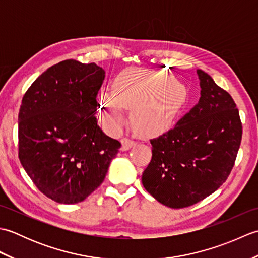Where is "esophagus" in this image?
I'll list each match as a JSON object with an SVG mask.
<instances>
[{"label":"esophagus","instance_id":"obj_1","mask_svg":"<svg viewBox=\"0 0 258 258\" xmlns=\"http://www.w3.org/2000/svg\"><path fill=\"white\" fill-rule=\"evenodd\" d=\"M120 143H122V147H120V150L122 151H127L131 149V147L136 144L133 140L127 139V138H123L120 140Z\"/></svg>","mask_w":258,"mask_h":258}]
</instances>
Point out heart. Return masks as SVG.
Segmentation results:
<instances>
[{
  "label": "heart",
  "mask_w": 258,
  "mask_h": 258,
  "mask_svg": "<svg viewBox=\"0 0 258 258\" xmlns=\"http://www.w3.org/2000/svg\"><path fill=\"white\" fill-rule=\"evenodd\" d=\"M187 100L186 86L162 71L128 68L115 76L112 91L101 92V118L108 130L119 131L125 108L133 109L132 123L139 132L157 135L177 119Z\"/></svg>",
  "instance_id": "heart-1"
}]
</instances>
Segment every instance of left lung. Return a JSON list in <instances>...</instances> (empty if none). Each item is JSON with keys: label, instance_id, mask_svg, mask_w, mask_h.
Returning a JSON list of instances; mask_svg holds the SVG:
<instances>
[{"label": "left lung", "instance_id": "8db88e82", "mask_svg": "<svg viewBox=\"0 0 258 258\" xmlns=\"http://www.w3.org/2000/svg\"><path fill=\"white\" fill-rule=\"evenodd\" d=\"M199 103L168 132L151 140L152 160L142 175L161 204L183 208L214 193L227 179L242 141V122L232 96L197 70Z\"/></svg>", "mask_w": 258, "mask_h": 258}]
</instances>
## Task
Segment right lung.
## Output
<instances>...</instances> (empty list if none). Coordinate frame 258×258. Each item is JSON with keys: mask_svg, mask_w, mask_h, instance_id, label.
Listing matches in <instances>:
<instances>
[{"mask_svg": "<svg viewBox=\"0 0 258 258\" xmlns=\"http://www.w3.org/2000/svg\"><path fill=\"white\" fill-rule=\"evenodd\" d=\"M104 78L95 63L67 59L38 76L22 100L20 162L36 187L61 204L92 194L120 147L94 116Z\"/></svg>", "mask_w": 258, "mask_h": 258, "instance_id": "obj_1", "label": "right lung"}]
</instances>
